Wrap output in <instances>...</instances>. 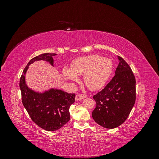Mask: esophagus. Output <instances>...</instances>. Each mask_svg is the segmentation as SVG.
<instances>
[{"instance_id":"1","label":"esophagus","mask_w":159,"mask_h":159,"mask_svg":"<svg viewBox=\"0 0 159 159\" xmlns=\"http://www.w3.org/2000/svg\"><path fill=\"white\" fill-rule=\"evenodd\" d=\"M84 98H85V95H81V94H78V95H76V96H75V101H80V100H81V99H84Z\"/></svg>"}]
</instances>
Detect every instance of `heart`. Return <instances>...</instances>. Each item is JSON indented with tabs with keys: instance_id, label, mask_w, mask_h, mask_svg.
<instances>
[{
	"instance_id": "obj_1",
	"label": "heart",
	"mask_w": 159,
	"mask_h": 159,
	"mask_svg": "<svg viewBox=\"0 0 159 159\" xmlns=\"http://www.w3.org/2000/svg\"><path fill=\"white\" fill-rule=\"evenodd\" d=\"M113 68V62L109 57L93 54L76 58L71 62L70 68L62 69V75L71 82L78 81V76L84 75L85 84L91 90H98L106 84Z\"/></svg>"
}]
</instances>
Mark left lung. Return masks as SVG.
I'll return each mask as SVG.
<instances>
[{
	"instance_id": "obj_1",
	"label": "left lung",
	"mask_w": 159,
	"mask_h": 159,
	"mask_svg": "<svg viewBox=\"0 0 159 159\" xmlns=\"http://www.w3.org/2000/svg\"><path fill=\"white\" fill-rule=\"evenodd\" d=\"M115 76L105 88L93 96L96 107L92 117L99 125L113 129L128 117L135 102L136 81L129 66L117 56Z\"/></svg>"
}]
</instances>
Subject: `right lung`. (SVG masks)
I'll return each instance as SVG.
<instances>
[{
  "label": "right lung",
  "mask_w": 159,
  "mask_h": 159,
  "mask_svg": "<svg viewBox=\"0 0 159 159\" xmlns=\"http://www.w3.org/2000/svg\"><path fill=\"white\" fill-rule=\"evenodd\" d=\"M56 55L45 53L32 58L24 70L19 84L24 107L32 121L48 131H56L69 121V109L75 102V95L53 88L42 91L34 90L27 85L26 74L29 66L34 61H47L54 67L53 56Z\"/></svg>",
  "instance_id": "obj_1"
}]
</instances>
